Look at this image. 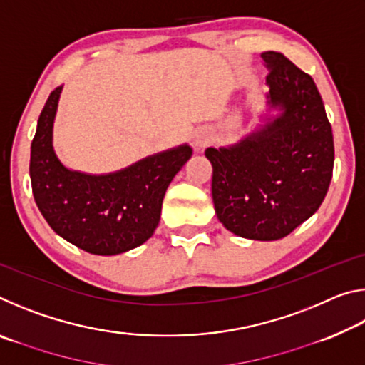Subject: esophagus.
I'll use <instances>...</instances> for the list:
<instances>
[{
    "mask_svg": "<svg viewBox=\"0 0 365 365\" xmlns=\"http://www.w3.org/2000/svg\"><path fill=\"white\" fill-rule=\"evenodd\" d=\"M209 143V132H200L195 135V148L196 150H202Z\"/></svg>",
    "mask_w": 365,
    "mask_h": 365,
    "instance_id": "1",
    "label": "esophagus"
}]
</instances>
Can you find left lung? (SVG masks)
I'll return each mask as SVG.
<instances>
[{
	"mask_svg": "<svg viewBox=\"0 0 365 365\" xmlns=\"http://www.w3.org/2000/svg\"><path fill=\"white\" fill-rule=\"evenodd\" d=\"M267 64L269 103L275 120L230 148H207L215 214L227 230L272 242L292 233L322 205L335 148L316 83L282 53L261 54Z\"/></svg>",
	"mask_w": 365,
	"mask_h": 365,
	"instance_id": "8db88e82",
	"label": "left lung"
}]
</instances>
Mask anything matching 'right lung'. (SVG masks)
<instances>
[{
	"instance_id": "obj_1",
	"label": "right lung",
	"mask_w": 365,
	"mask_h": 365,
	"mask_svg": "<svg viewBox=\"0 0 365 365\" xmlns=\"http://www.w3.org/2000/svg\"><path fill=\"white\" fill-rule=\"evenodd\" d=\"M61 90L49 95L32 140L30 180L36 206L59 237L91 255L137 248L156 230L165 190L193 150L178 146L108 175L66 169L51 141Z\"/></svg>"
}]
</instances>
